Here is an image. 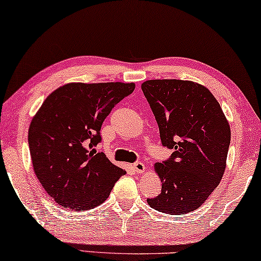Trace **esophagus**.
I'll return each mask as SVG.
<instances>
[{"label": "esophagus", "mask_w": 261, "mask_h": 261, "mask_svg": "<svg viewBox=\"0 0 261 261\" xmlns=\"http://www.w3.org/2000/svg\"><path fill=\"white\" fill-rule=\"evenodd\" d=\"M133 169H134V171L137 173H144L145 171H146V166H145L144 163L138 162V163H135L134 165H133Z\"/></svg>", "instance_id": "1"}]
</instances>
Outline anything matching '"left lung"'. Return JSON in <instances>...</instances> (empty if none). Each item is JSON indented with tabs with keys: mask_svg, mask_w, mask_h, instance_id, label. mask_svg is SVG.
<instances>
[{
	"mask_svg": "<svg viewBox=\"0 0 261 261\" xmlns=\"http://www.w3.org/2000/svg\"><path fill=\"white\" fill-rule=\"evenodd\" d=\"M141 89L163 145L174 149L169 160L154 164L162 194L147 198L148 205L170 215L194 212L222 179L229 122L210 90L196 82L149 80Z\"/></svg>",
	"mask_w": 261,
	"mask_h": 261,
	"instance_id": "8db88e82",
	"label": "left lung"
}]
</instances>
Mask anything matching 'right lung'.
Wrapping results in <instances>:
<instances>
[{
	"label": "right lung",
	"mask_w": 261,
	"mask_h": 261,
	"mask_svg": "<svg viewBox=\"0 0 261 261\" xmlns=\"http://www.w3.org/2000/svg\"><path fill=\"white\" fill-rule=\"evenodd\" d=\"M134 83H67L51 92L31 121L28 145L35 176L64 208H95L126 171L96 153L102 123Z\"/></svg>",
	"instance_id": "obj_1"
}]
</instances>
